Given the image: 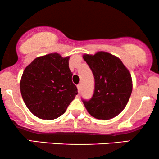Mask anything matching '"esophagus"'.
Here are the masks:
<instances>
[{"label": "esophagus", "mask_w": 159, "mask_h": 159, "mask_svg": "<svg viewBox=\"0 0 159 159\" xmlns=\"http://www.w3.org/2000/svg\"><path fill=\"white\" fill-rule=\"evenodd\" d=\"M77 90H78V92L80 93V90H81V84H77Z\"/></svg>", "instance_id": "1"}]
</instances>
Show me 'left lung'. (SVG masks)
<instances>
[{
	"label": "left lung",
	"mask_w": 159,
	"mask_h": 159,
	"mask_svg": "<svg viewBox=\"0 0 159 159\" xmlns=\"http://www.w3.org/2000/svg\"><path fill=\"white\" fill-rule=\"evenodd\" d=\"M95 79V89L90 100L82 99L91 116L108 120L117 116L127 106L132 90L129 71L116 56L100 51L84 54Z\"/></svg>",
	"instance_id": "obj_1"
}]
</instances>
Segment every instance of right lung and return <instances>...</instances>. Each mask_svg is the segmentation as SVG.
<instances>
[{"label":"right lung","mask_w":159,"mask_h":159,"mask_svg":"<svg viewBox=\"0 0 159 159\" xmlns=\"http://www.w3.org/2000/svg\"><path fill=\"white\" fill-rule=\"evenodd\" d=\"M69 57L50 53L38 57L24 71L21 94L30 111L38 118L55 119L78 94L69 67Z\"/></svg>","instance_id":"right-lung-1"}]
</instances>
